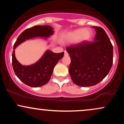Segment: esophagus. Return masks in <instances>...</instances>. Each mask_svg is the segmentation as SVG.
<instances>
[{
    "mask_svg": "<svg viewBox=\"0 0 124 124\" xmlns=\"http://www.w3.org/2000/svg\"><path fill=\"white\" fill-rule=\"evenodd\" d=\"M64 54H65V56H68L69 55V54L68 53V52L66 51H64Z\"/></svg>",
    "mask_w": 124,
    "mask_h": 124,
    "instance_id": "34e87169",
    "label": "esophagus"
}]
</instances>
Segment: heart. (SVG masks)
Masks as SVG:
<instances>
[{
  "mask_svg": "<svg viewBox=\"0 0 124 124\" xmlns=\"http://www.w3.org/2000/svg\"><path fill=\"white\" fill-rule=\"evenodd\" d=\"M93 37V32L90 29L79 28L70 32L66 37L68 41H76L78 43L87 42L92 39Z\"/></svg>",
  "mask_w": 124,
  "mask_h": 124,
  "instance_id": "obj_1",
  "label": "heart"
}]
</instances>
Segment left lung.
<instances>
[{"label":"left lung","instance_id":"1","mask_svg":"<svg viewBox=\"0 0 124 124\" xmlns=\"http://www.w3.org/2000/svg\"><path fill=\"white\" fill-rule=\"evenodd\" d=\"M93 42L67 46L71 62L69 72L73 83L82 87L94 86L109 73L113 63V46L101 27L94 26Z\"/></svg>","mask_w":124,"mask_h":124}]
</instances>
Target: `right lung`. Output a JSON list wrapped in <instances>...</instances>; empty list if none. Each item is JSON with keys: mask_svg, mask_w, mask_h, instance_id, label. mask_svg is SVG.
Returning <instances> with one entry per match:
<instances>
[{"mask_svg": "<svg viewBox=\"0 0 124 124\" xmlns=\"http://www.w3.org/2000/svg\"><path fill=\"white\" fill-rule=\"evenodd\" d=\"M54 33L49 25H35L27 28L18 36L14 44L13 49L26 39L36 37L47 38ZM64 52L54 53L47 51L37 63L30 66H23L15 57V51L12 54V66L16 76L21 82L30 87H40L50 80L54 68L63 56Z\"/></svg>", "mask_w": 124, "mask_h": 124, "instance_id": "add662e5", "label": "right lung"}]
</instances>
